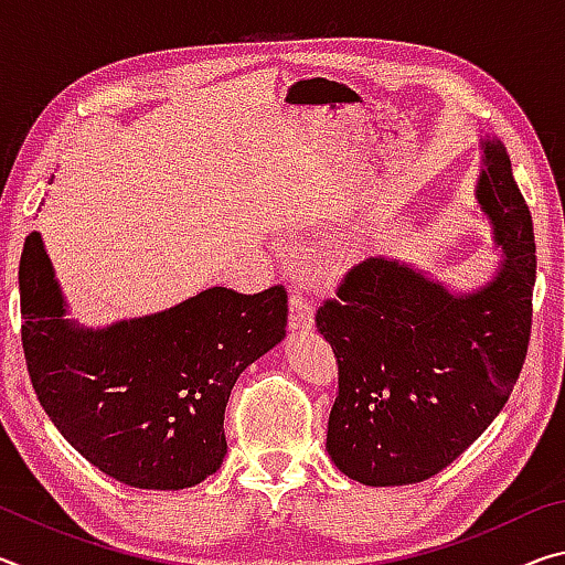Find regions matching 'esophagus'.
Segmentation results:
<instances>
[{
	"label": "esophagus",
	"instance_id": "esophagus-1",
	"mask_svg": "<svg viewBox=\"0 0 565 565\" xmlns=\"http://www.w3.org/2000/svg\"><path fill=\"white\" fill-rule=\"evenodd\" d=\"M313 329V306L303 294L294 291L289 299V331L291 333H306Z\"/></svg>",
	"mask_w": 565,
	"mask_h": 565
}]
</instances>
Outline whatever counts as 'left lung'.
<instances>
[{"instance_id": "8db88e82", "label": "left lung", "mask_w": 565, "mask_h": 565, "mask_svg": "<svg viewBox=\"0 0 565 565\" xmlns=\"http://www.w3.org/2000/svg\"><path fill=\"white\" fill-rule=\"evenodd\" d=\"M476 202L501 264L456 291L418 266L376 256L347 274L317 329L339 363L327 451L363 486L436 476L501 414L531 337L535 238L501 139L481 137Z\"/></svg>"}]
</instances>
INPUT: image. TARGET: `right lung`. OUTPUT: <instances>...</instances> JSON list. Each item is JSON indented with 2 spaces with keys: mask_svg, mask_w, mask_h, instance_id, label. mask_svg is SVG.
I'll list each match as a JSON object with an SVG mask.
<instances>
[{
  "mask_svg": "<svg viewBox=\"0 0 565 565\" xmlns=\"http://www.w3.org/2000/svg\"><path fill=\"white\" fill-rule=\"evenodd\" d=\"M22 347L60 434L134 489L179 491L218 471L224 411L246 366L286 337V291L214 286L171 309L102 329L66 319L40 232L19 262Z\"/></svg>",
  "mask_w": 565,
  "mask_h": 565,
  "instance_id": "right-lung-1",
  "label": "right lung"
}]
</instances>
